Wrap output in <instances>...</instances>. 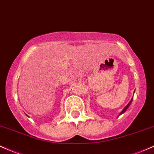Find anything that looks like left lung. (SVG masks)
<instances>
[{
	"label": "left lung",
	"instance_id": "1",
	"mask_svg": "<svg viewBox=\"0 0 154 154\" xmlns=\"http://www.w3.org/2000/svg\"><path fill=\"white\" fill-rule=\"evenodd\" d=\"M131 102H130L129 103V104H127V106H126V107H125L124 109H123V111H122V112H121V114H120V115L123 114V113H124V112H125V111H126V109H127V108H128V107H129V106L130 105V104H131Z\"/></svg>",
	"mask_w": 154,
	"mask_h": 154
}]
</instances>
